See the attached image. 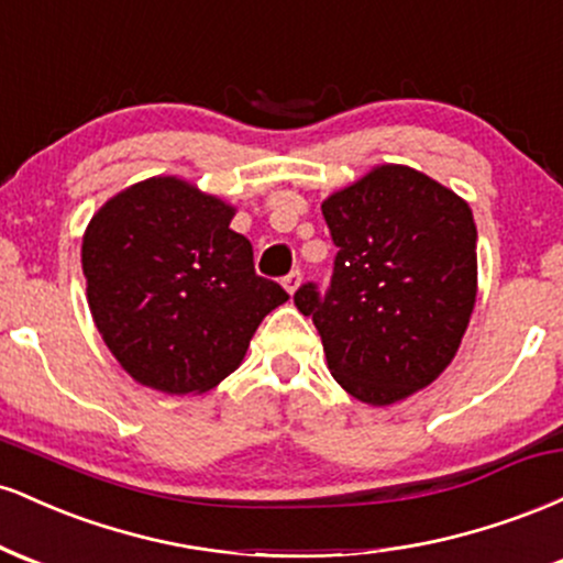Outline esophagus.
Masks as SVG:
<instances>
[{
  "label": "esophagus",
  "mask_w": 563,
  "mask_h": 563,
  "mask_svg": "<svg viewBox=\"0 0 563 563\" xmlns=\"http://www.w3.org/2000/svg\"><path fill=\"white\" fill-rule=\"evenodd\" d=\"M299 283H301V273L299 269H290V273L283 277V288L288 290V294H294L296 288H299Z\"/></svg>",
  "instance_id": "obj_1"
}]
</instances>
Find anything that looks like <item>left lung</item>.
I'll list each match as a JSON object with an SVG mask.
<instances>
[{"instance_id": "1", "label": "left lung", "mask_w": 563, "mask_h": 563, "mask_svg": "<svg viewBox=\"0 0 563 563\" xmlns=\"http://www.w3.org/2000/svg\"><path fill=\"white\" fill-rule=\"evenodd\" d=\"M339 249L331 286L294 294L328 367L367 405H391L439 378L476 301L468 203L410 166L384 164L322 203Z\"/></svg>"}]
</instances>
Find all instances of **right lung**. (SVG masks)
<instances>
[{"label":"right lung","mask_w":563,"mask_h":563,"mask_svg":"<svg viewBox=\"0 0 563 563\" xmlns=\"http://www.w3.org/2000/svg\"><path fill=\"white\" fill-rule=\"evenodd\" d=\"M235 209L177 177L113 196L81 243L97 331L142 386L166 394L214 389L243 363L260 322L288 301L254 269Z\"/></svg>","instance_id":"add662e5"}]
</instances>
